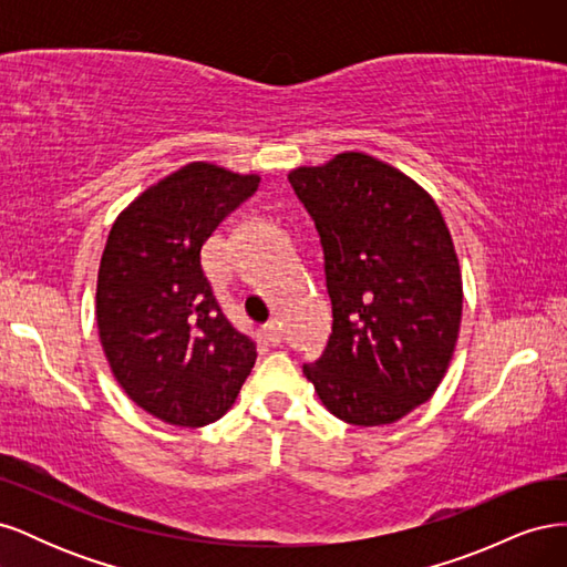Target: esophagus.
<instances>
[{
	"label": "esophagus",
	"mask_w": 567,
	"mask_h": 567,
	"mask_svg": "<svg viewBox=\"0 0 567 567\" xmlns=\"http://www.w3.org/2000/svg\"><path fill=\"white\" fill-rule=\"evenodd\" d=\"M265 336H267L269 346H279V342H281V326L277 321H269L265 326Z\"/></svg>",
	"instance_id": "34e87169"
}]
</instances>
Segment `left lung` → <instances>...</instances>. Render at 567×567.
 Returning a JSON list of instances; mask_svg holds the SVG:
<instances>
[{
  "label": "left lung",
  "instance_id": "1",
  "mask_svg": "<svg viewBox=\"0 0 567 567\" xmlns=\"http://www.w3.org/2000/svg\"><path fill=\"white\" fill-rule=\"evenodd\" d=\"M290 186L321 236L333 333L307 375L352 425H388L427 402L456 348L461 267L433 196L362 151L296 167Z\"/></svg>",
  "mask_w": 567,
  "mask_h": 567
}]
</instances>
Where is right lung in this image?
<instances>
[{
    "mask_svg": "<svg viewBox=\"0 0 567 567\" xmlns=\"http://www.w3.org/2000/svg\"><path fill=\"white\" fill-rule=\"evenodd\" d=\"M257 184L260 175L188 163L117 215L101 255V348L127 398L169 425L225 416L255 364V342L221 315L200 248Z\"/></svg>",
    "mask_w": 567,
    "mask_h": 567,
    "instance_id": "obj_1",
    "label": "right lung"
}]
</instances>
